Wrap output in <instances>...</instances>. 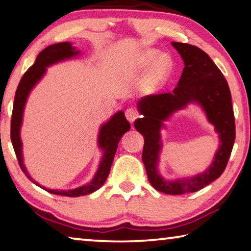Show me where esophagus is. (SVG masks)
<instances>
[{"instance_id": "1", "label": "esophagus", "mask_w": 251, "mask_h": 251, "mask_svg": "<svg viewBox=\"0 0 251 251\" xmlns=\"http://www.w3.org/2000/svg\"><path fill=\"white\" fill-rule=\"evenodd\" d=\"M125 116L126 118L128 119L130 123H133L135 119H137L138 116H140V114H138L137 110H135L134 108H128L125 111Z\"/></svg>"}]
</instances>
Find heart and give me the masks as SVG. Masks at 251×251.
Instances as JSON below:
<instances>
[{
  "instance_id": "heart-1",
  "label": "heart",
  "mask_w": 251,
  "mask_h": 251,
  "mask_svg": "<svg viewBox=\"0 0 251 251\" xmlns=\"http://www.w3.org/2000/svg\"><path fill=\"white\" fill-rule=\"evenodd\" d=\"M154 60L153 68L145 80V87L149 89H155L160 87L169 77L173 68V62L170 55L161 54L158 57V51L154 49L147 50L142 54L140 65L142 67H147Z\"/></svg>"
}]
</instances>
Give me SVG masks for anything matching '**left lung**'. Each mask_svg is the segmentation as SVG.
Listing matches in <instances>:
<instances>
[{
	"instance_id": "obj_1",
	"label": "left lung",
	"mask_w": 251,
	"mask_h": 251,
	"mask_svg": "<svg viewBox=\"0 0 251 251\" xmlns=\"http://www.w3.org/2000/svg\"><path fill=\"white\" fill-rule=\"evenodd\" d=\"M172 46L184 61L177 86L172 93L149 95L142 98L138 101V110L143 117L134 125L144 137L142 160L150 183L162 193L177 196L197 192L220 177L231 154L236 124L228 82L211 58L196 46L182 42H172ZM189 102H197L205 109L209 121L216 127L222 144L212 166L205 173L184 180L169 182L157 172L159 130L162 122L171 113Z\"/></svg>"
}]
</instances>
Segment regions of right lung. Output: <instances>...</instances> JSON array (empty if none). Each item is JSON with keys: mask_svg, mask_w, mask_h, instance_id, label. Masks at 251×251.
<instances>
[{"mask_svg": "<svg viewBox=\"0 0 251 251\" xmlns=\"http://www.w3.org/2000/svg\"><path fill=\"white\" fill-rule=\"evenodd\" d=\"M78 53V51L75 50V48L71 47L69 42H61L57 45H52L46 48L41 52L38 54L35 62L32 67H30L29 70L23 75L20 81L18 89L15 91V98L13 102V110H12V118H11V141L13 145L15 155L19 161V165L23 173L25 174L26 177H29L34 184H37L40 188L47 190L48 192L52 194H58V196L65 197H80L90 194L98 190L100 186L104 184L105 181L108 176L111 163H113L115 153H116L118 142L121 137L124 135L127 130H129L130 125L127 121L125 115L123 111H118L115 114L108 122L101 126L100 132H99L98 144L99 147L104 150V156L101 158L100 165L97 171L96 176H94L93 181L89 182L88 184L82 185L78 189L68 190V191H57L46 189L38 184L37 182L33 181V178L27 174L25 168L22 160V143L20 140V127L22 124V115L23 109L27 98V95L33 88L35 83H37L43 75H45L47 67L52 65L58 61H61L63 59H69Z\"/></svg>", "mask_w": 251, "mask_h": 251, "instance_id": "obj_1", "label": "right lung"}]
</instances>
